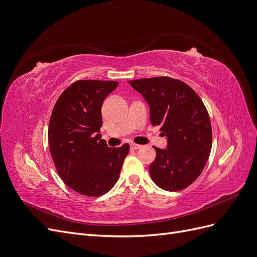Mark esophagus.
<instances>
[{
  "label": "esophagus",
  "mask_w": 257,
  "mask_h": 257,
  "mask_svg": "<svg viewBox=\"0 0 257 257\" xmlns=\"http://www.w3.org/2000/svg\"><path fill=\"white\" fill-rule=\"evenodd\" d=\"M142 146L141 145H137V144H131V149L132 150H137V149H141Z\"/></svg>",
  "instance_id": "obj_1"
}]
</instances>
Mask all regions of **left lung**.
Instances as JSON below:
<instances>
[{"label": "left lung", "instance_id": "8db88e82", "mask_svg": "<svg viewBox=\"0 0 257 257\" xmlns=\"http://www.w3.org/2000/svg\"><path fill=\"white\" fill-rule=\"evenodd\" d=\"M150 107L152 125L165 132V149L154 147L157 157L149 166L153 182L175 192L196 180L208 161L212 131L208 111L190 85L169 77L128 81Z\"/></svg>", "mask_w": 257, "mask_h": 257}]
</instances>
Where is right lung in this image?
<instances>
[{"label": "right lung", "instance_id": "add662e5", "mask_svg": "<svg viewBox=\"0 0 257 257\" xmlns=\"http://www.w3.org/2000/svg\"><path fill=\"white\" fill-rule=\"evenodd\" d=\"M119 82L78 80L62 93L50 116L48 139L57 172L72 190L100 196L118 180L130 145L109 148L100 135L102 105Z\"/></svg>", "mask_w": 257, "mask_h": 257}]
</instances>
